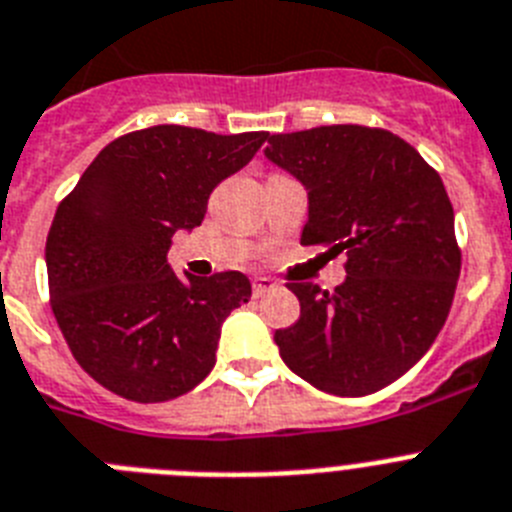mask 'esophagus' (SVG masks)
Returning <instances> with one entry per match:
<instances>
[{
    "label": "esophagus",
    "instance_id": "1",
    "mask_svg": "<svg viewBox=\"0 0 512 512\" xmlns=\"http://www.w3.org/2000/svg\"><path fill=\"white\" fill-rule=\"evenodd\" d=\"M251 285H253V295L259 298V295H264V292L274 290V287H277V282H274V279H269V277H253Z\"/></svg>",
    "mask_w": 512,
    "mask_h": 512
}]
</instances>
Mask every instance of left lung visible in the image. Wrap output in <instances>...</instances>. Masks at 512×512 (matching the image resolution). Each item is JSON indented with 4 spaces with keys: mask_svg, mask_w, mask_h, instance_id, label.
I'll list each match as a JSON object with an SVG mask.
<instances>
[{
    "mask_svg": "<svg viewBox=\"0 0 512 512\" xmlns=\"http://www.w3.org/2000/svg\"><path fill=\"white\" fill-rule=\"evenodd\" d=\"M264 155L308 191L303 246L347 256L334 292L290 282L300 318L274 331L292 373L334 396H368L432 347L461 251L440 176L412 144L357 124L266 134Z\"/></svg>",
    "mask_w": 512,
    "mask_h": 512,
    "instance_id": "left-lung-1",
    "label": "left lung"
}]
</instances>
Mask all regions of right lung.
Segmentation results:
<instances>
[{
  "mask_svg": "<svg viewBox=\"0 0 512 512\" xmlns=\"http://www.w3.org/2000/svg\"><path fill=\"white\" fill-rule=\"evenodd\" d=\"M266 131L150 126L113 139L59 204L46 240L51 310L90 378L139 404L189 393L214 368L222 321L248 303L240 272L178 279L170 238L202 225L214 186Z\"/></svg>",
  "mask_w": 512,
  "mask_h": 512,
  "instance_id": "add662e5",
  "label": "right lung"
}]
</instances>
